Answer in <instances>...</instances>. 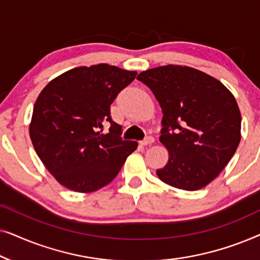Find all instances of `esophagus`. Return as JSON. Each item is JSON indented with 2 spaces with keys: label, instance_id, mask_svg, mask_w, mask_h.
I'll list each match as a JSON object with an SVG mask.
<instances>
[{
  "label": "esophagus",
  "instance_id": "obj_1",
  "mask_svg": "<svg viewBox=\"0 0 260 260\" xmlns=\"http://www.w3.org/2000/svg\"><path fill=\"white\" fill-rule=\"evenodd\" d=\"M154 142H155V138L152 136H149V137L145 138V140L142 141L141 144L142 145H151L152 143H154Z\"/></svg>",
  "mask_w": 260,
  "mask_h": 260
}]
</instances>
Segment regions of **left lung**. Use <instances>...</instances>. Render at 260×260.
Wrapping results in <instances>:
<instances>
[{
	"mask_svg": "<svg viewBox=\"0 0 260 260\" xmlns=\"http://www.w3.org/2000/svg\"><path fill=\"white\" fill-rule=\"evenodd\" d=\"M137 79L152 91L163 113L159 142L169 159L156 170L158 179L183 190L206 187L227 166L241 138V115L232 92L188 66L155 67Z\"/></svg>",
	"mask_w": 260,
	"mask_h": 260,
	"instance_id": "left-lung-1",
	"label": "left lung"
}]
</instances>
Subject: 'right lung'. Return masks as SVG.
<instances>
[{
	"label": "right lung",
	"instance_id": "right-lung-1",
	"mask_svg": "<svg viewBox=\"0 0 260 260\" xmlns=\"http://www.w3.org/2000/svg\"><path fill=\"white\" fill-rule=\"evenodd\" d=\"M136 71L98 63L76 67L49 81L34 104L29 136L54 179L78 193H92L117 176L137 142L120 138L122 126L110 116L116 95ZM112 125L108 134L104 124Z\"/></svg>",
	"mask_w": 260,
	"mask_h": 260
}]
</instances>
